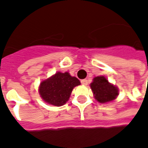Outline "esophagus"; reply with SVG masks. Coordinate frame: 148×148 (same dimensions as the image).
<instances>
[{"label": "esophagus", "mask_w": 148, "mask_h": 148, "mask_svg": "<svg viewBox=\"0 0 148 148\" xmlns=\"http://www.w3.org/2000/svg\"><path fill=\"white\" fill-rule=\"evenodd\" d=\"M81 83L82 84L83 86H87L88 85V81L86 79H82V80L81 81Z\"/></svg>", "instance_id": "esophagus-1"}]
</instances>
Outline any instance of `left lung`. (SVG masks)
Segmentation results:
<instances>
[{
	"label": "left lung",
	"instance_id": "1",
	"mask_svg": "<svg viewBox=\"0 0 148 148\" xmlns=\"http://www.w3.org/2000/svg\"><path fill=\"white\" fill-rule=\"evenodd\" d=\"M90 88L93 91L95 99L100 103L110 102L118 96L117 87L109 83L104 76H98L93 78L90 84Z\"/></svg>",
	"mask_w": 148,
	"mask_h": 148
}]
</instances>
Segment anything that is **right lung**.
<instances>
[{
	"label": "right lung",
	"mask_w": 148,
	"mask_h": 148,
	"mask_svg": "<svg viewBox=\"0 0 148 148\" xmlns=\"http://www.w3.org/2000/svg\"><path fill=\"white\" fill-rule=\"evenodd\" d=\"M80 81L72 77L68 72H57L55 75L42 81L39 92L45 102L55 106H61L67 101L74 87L79 86Z\"/></svg>",
	"instance_id": "obj_1"
}]
</instances>
